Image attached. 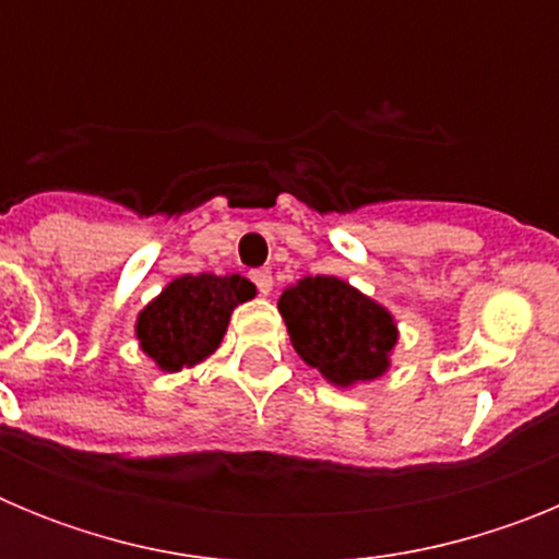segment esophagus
Returning <instances> with one entry per match:
<instances>
[{"label":"esophagus","instance_id":"1","mask_svg":"<svg viewBox=\"0 0 559 559\" xmlns=\"http://www.w3.org/2000/svg\"><path fill=\"white\" fill-rule=\"evenodd\" d=\"M251 283L257 285L260 294H271V288H274V276H271L269 269H257L251 271Z\"/></svg>","mask_w":559,"mask_h":559}]
</instances>
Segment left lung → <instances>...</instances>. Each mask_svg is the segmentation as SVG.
Returning <instances> with one entry per match:
<instances>
[{"label": "left lung", "mask_w": 559, "mask_h": 559, "mask_svg": "<svg viewBox=\"0 0 559 559\" xmlns=\"http://www.w3.org/2000/svg\"><path fill=\"white\" fill-rule=\"evenodd\" d=\"M290 344L335 386L374 380L389 369L397 328L386 308L335 276H305L280 296Z\"/></svg>", "instance_id": "1"}]
</instances>
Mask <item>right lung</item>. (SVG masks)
Returning a JSON list of instances; mask_svg holds the SVG:
<instances>
[{"label":"right lung","mask_w":559,"mask_h":559,"mask_svg":"<svg viewBox=\"0 0 559 559\" xmlns=\"http://www.w3.org/2000/svg\"><path fill=\"white\" fill-rule=\"evenodd\" d=\"M254 294V285L240 274L179 276L136 319L140 347L165 372L195 367L218 349L231 310Z\"/></svg>","instance_id":"add662e5"}]
</instances>
